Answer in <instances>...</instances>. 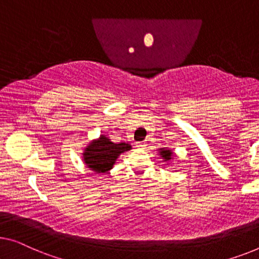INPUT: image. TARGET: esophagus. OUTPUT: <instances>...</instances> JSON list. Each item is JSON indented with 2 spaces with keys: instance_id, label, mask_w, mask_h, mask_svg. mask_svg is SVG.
I'll return each instance as SVG.
<instances>
[{
  "instance_id": "1",
  "label": "esophagus",
  "mask_w": 259,
  "mask_h": 259,
  "mask_svg": "<svg viewBox=\"0 0 259 259\" xmlns=\"http://www.w3.org/2000/svg\"><path fill=\"white\" fill-rule=\"evenodd\" d=\"M136 148L140 150H144L146 148V143L145 142H137L136 143Z\"/></svg>"
}]
</instances>
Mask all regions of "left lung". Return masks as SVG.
<instances>
[{"label": "left lung", "instance_id": "obj_1", "mask_svg": "<svg viewBox=\"0 0 259 259\" xmlns=\"http://www.w3.org/2000/svg\"><path fill=\"white\" fill-rule=\"evenodd\" d=\"M158 151H159V156L163 158L164 161H169L171 159H173V152L169 149L161 148L158 150Z\"/></svg>", "mask_w": 259, "mask_h": 259}]
</instances>
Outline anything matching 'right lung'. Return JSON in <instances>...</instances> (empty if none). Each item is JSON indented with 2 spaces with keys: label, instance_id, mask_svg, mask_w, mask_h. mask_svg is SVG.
I'll use <instances>...</instances> for the list:
<instances>
[{
  "label": "right lung",
  "instance_id": "right-lung-1",
  "mask_svg": "<svg viewBox=\"0 0 259 259\" xmlns=\"http://www.w3.org/2000/svg\"><path fill=\"white\" fill-rule=\"evenodd\" d=\"M128 143H113L105 135L92 141L82 153L84 164L96 173H107L113 168L115 161L123 152L129 151Z\"/></svg>",
  "mask_w": 259,
  "mask_h": 259
}]
</instances>
